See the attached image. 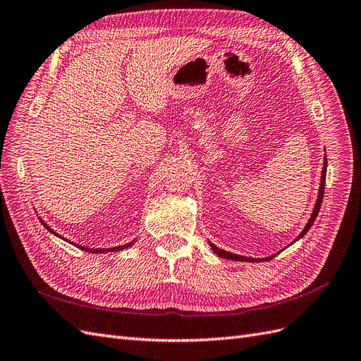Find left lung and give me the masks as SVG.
<instances>
[{"mask_svg":"<svg viewBox=\"0 0 361 361\" xmlns=\"http://www.w3.org/2000/svg\"><path fill=\"white\" fill-rule=\"evenodd\" d=\"M326 157H325V161H324V170H322V178H320V187H319V194H317V200H316V204H314V209H313V214H311V217H310V220H308V223H307V226L304 228V231H302L300 233H299V237L295 240V241H298L300 237H304L305 233L308 232V229L313 226V223H314V220H316V217H317V214H319V209H320V204H322V200H324V192H325V178H326ZM211 245V247H212V250L217 253L219 257H221V258H226V259H233V261H264V259H271L274 258L275 255H271V257H269V258H262V259H253V258H249V257H241V255H237V253H231V252H226V250H221V249H219L216 245H212V243H209Z\"/></svg>","mask_w":361,"mask_h":361,"instance_id":"1","label":"left lung"}]
</instances>
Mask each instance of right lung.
Wrapping results in <instances>:
<instances>
[{
  "label": "right lung",
  "mask_w": 361,
  "mask_h": 361,
  "mask_svg": "<svg viewBox=\"0 0 361 361\" xmlns=\"http://www.w3.org/2000/svg\"><path fill=\"white\" fill-rule=\"evenodd\" d=\"M41 223L42 225L50 231L51 233H54V235H57V233L53 231V229H50L48 228L45 223L41 220ZM133 245V241H130V243H128V245H124V246H118V247H112V249H90V247H83V246H79V245H74V246H77V247H80V249H83V250H86V252H91V253H102V252H114V250H123V249H126V247H129V246H132Z\"/></svg>",
  "instance_id": "obj_1"
}]
</instances>
